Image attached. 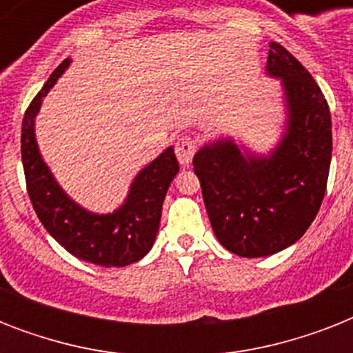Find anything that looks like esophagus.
<instances>
[{"instance_id":"34e87169","label":"esophagus","mask_w":353,"mask_h":353,"mask_svg":"<svg viewBox=\"0 0 353 353\" xmlns=\"http://www.w3.org/2000/svg\"><path fill=\"white\" fill-rule=\"evenodd\" d=\"M194 152H196V141L188 135H183L176 141V155L177 161L181 163L183 166L190 165V161L194 157Z\"/></svg>"}]
</instances>
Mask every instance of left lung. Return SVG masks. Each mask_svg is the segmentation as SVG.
I'll return each instance as SVG.
<instances>
[{
	"label": "left lung",
	"instance_id": "left-lung-1",
	"mask_svg": "<svg viewBox=\"0 0 353 353\" xmlns=\"http://www.w3.org/2000/svg\"><path fill=\"white\" fill-rule=\"evenodd\" d=\"M265 71L284 88L288 119L276 148L256 155L225 137L201 146L192 161L216 238L245 258L301 240L321 209L332 161L330 108L312 74L276 41Z\"/></svg>",
	"mask_w": 353,
	"mask_h": 353
}]
</instances>
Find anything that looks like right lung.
Instances as JSON below:
<instances>
[{"label":"right lung","instance_id":"1","mask_svg":"<svg viewBox=\"0 0 353 353\" xmlns=\"http://www.w3.org/2000/svg\"><path fill=\"white\" fill-rule=\"evenodd\" d=\"M65 58L27 108L21 124V161L30 203L47 232L73 256L102 268H124L152 249L159 231L161 209L172 179L179 172L174 148L144 166L133 179L126 201L112 214H95L63 192L41 159L34 119L41 101L69 68Z\"/></svg>","mask_w":353,"mask_h":353}]
</instances>
